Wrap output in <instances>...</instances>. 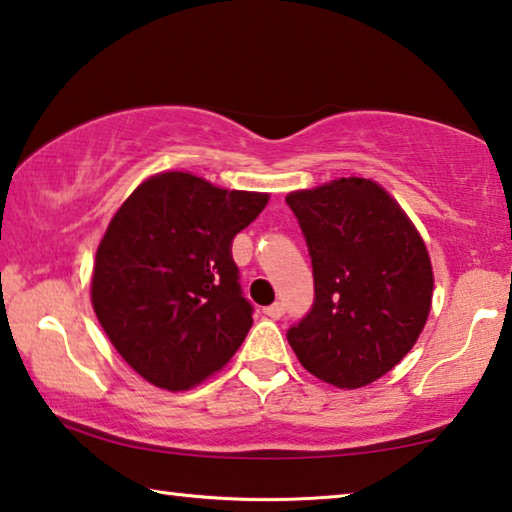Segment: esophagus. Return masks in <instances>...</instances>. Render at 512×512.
I'll use <instances>...</instances> for the list:
<instances>
[{
  "label": "esophagus",
  "mask_w": 512,
  "mask_h": 512,
  "mask_svg": "<svg viewBox=\"0 0 512 512\" xmlns=\"http://www.w3.org/2000/svg\"><path fill=\"white\" fill-rule=\"evenodd\" d=\"M283 311H286V308H283L281 301H274L272 306H267V308H265V315H267V317H272V320H279V317L283 315Z\"/></svg>",
  "instance_id": "1"
}]
</instances>
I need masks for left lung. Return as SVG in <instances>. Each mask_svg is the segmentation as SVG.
I'll use <instances>...</instances> for the list:
<instances>
[{"label": "left lung", "instance_id": "left-lung-1", "mask_svg": "<svg viewBox=\"0 0 512 512\" xmlns=\"http://www.w3.org/2000/svg\"><path fill=\"white\" fill-rule=\"evenodd\" d=\"M286 201L315 279V304L288 331L290 347L324 383L370 385L413 349L429 320L433 267L420 231L372 179H335Z\"/></svg>", "mask_w": 512, "mask_h": 512}]
</instances>
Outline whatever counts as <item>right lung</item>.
Masks as SVG:
<instances>
[{
  "label": "right lung",
  "mask_w": 512,
  "mask_h": 512,
  "mask_svg": "<svg viewBox=\"0 0 512 512\" xmlns=\"http://www.w3.org/2000/svg\"><path fill=\"white\" fill-rule=\"evenodd\" d=\"M267 192L158 172L117 208L97 247L90 301L127 363L156 388H195L240 349L254 317L231 242Z\"/></svg>",
  "instance_id": "add662e5"
}]
</instances>
